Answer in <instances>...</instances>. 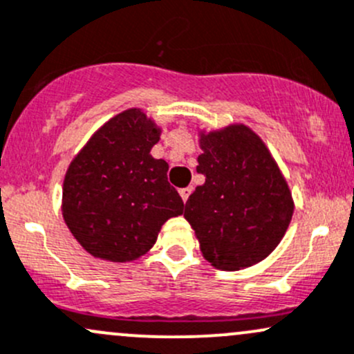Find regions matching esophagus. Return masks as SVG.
I'll return each mask as SVG.
<instances>
[{
    "label": "esophagus",
    "instance_id": "esophagus-1",
    "mask_svg": "<svg viewBox=\"0 0 354 354\" xmlns=\"http://www.w3.org/2000/svg\"><path fill=\"white\" fill-rule=\"evenodd\" d=\"M193 192V188L192 187H187V188H181L180 189V195H181V198H183V202L187 203V200H188V196H189V193Z\"/></svg>",
    "mask_w": 354,
    "mask_h": 354
}]
</instances>
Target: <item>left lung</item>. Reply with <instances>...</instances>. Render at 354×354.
<instances>
[{"label": "left lung", "mask_w": 354, "mask_h": 354, "mask_svg": "<svg viewBox=\"0 0 354 354\" xmlns=\"http://www.w3.org/2000/svg\"><path fill=\"white\" fill-rule=\"evenodd\" d=\"M196 171L205 176L185 205L203 258L217 270L258 265L283 239L292 192L261 137L244 124L196 129Z\"/></svg>", "instance_id": "8db88e82"}]
</instances>
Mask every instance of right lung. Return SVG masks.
Masks as SVG:
<instances>
[{
	"instance_id": "obj_1",
	"label": "right lung",
	"mask_w": 354,
	"mask_h": 354,
	"mask_svg": "<svg viewBox=\"0 0 354 354\" xmlns=\"http://www.w3.org/2000/svg\"><path fill=\"white\" fill-rule=\"evenodd\" d=\"M162 125L142 109H127L98 130L69 162L62 183L66 225L84 251L111 263L142 258L161 227L183 214L167 183V162L154 159Z\"/></svg>"
}]
</instances>
